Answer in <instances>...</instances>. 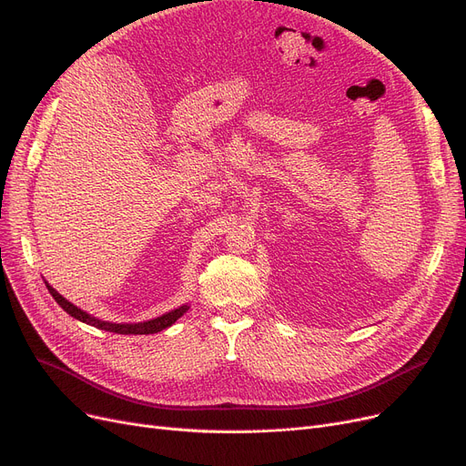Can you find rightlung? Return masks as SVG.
<instances>
[{"instance_id": "obj_1", "label": "right lung", "mask_w": 466, "mask_h": 466, "mask_svg": "<svg viewBox=\"0 0 466 466\" xmlns=\"http://www.w3.org/2000/svg\"><path fill=\"white\" fill-rule=\"evenodd\" d=\"M46 286L49 289V293L53 295V299L58 302V307L63 309L65 312H68L72 318L79 319L87 323V326H93L96 329H103V331H110V333H119V335H152V333H157V331H164L167 329L169 326H173V323L183 316L190 307L188 305H183L178 307L171 312H166L161 314L157 318H152V319H147V321H138V323H114V321H105V319H98L91 314H87L86 310L77 309L76 305H72L70 300H66L63 295H60L56 289H53L49 283L46 281Z\"/></svg>"}]
</instances>
